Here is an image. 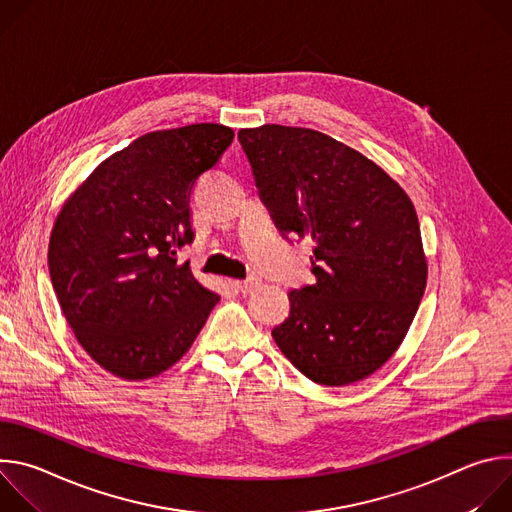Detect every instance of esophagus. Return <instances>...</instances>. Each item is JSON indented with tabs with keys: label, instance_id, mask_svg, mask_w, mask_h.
<instances>
[{
	"label": "esophagus",
	"instance_id": "obj_1",
	"mask_svg": "<svg viewBox=\"0 0 512 512\" xmlns=\"http://www.w3.org/2000/svg\"><path fill=\"white\" fill-rule=\"evenodd\" d=\"M259 283H261V279H259V277H255V275H249L247 279H243V281H237V287H239L241 294H251L253 289H257V287H259Z\"/></svg>",
	"mask_w": 512,
	"mask_h": 512
}]
</instances>
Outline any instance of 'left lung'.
Segmentation results:
<instances>
[{"instance_id": "1", "label": "left lung", "mask_w": 512, "mask_h": 512, "mask_svg": "<svg viewBox=\"0 0 512 512\" xmlns=\"http://www.w3.org/2000/svg\"><path fill=\"white\" fill-rule=\"evenodd\" d=\"M259 196L287 239H312L316 281L289 294L271 330L294 367L326 387L373 375L391 358L425 291L413 202L377 164L314 129L239 131Z\"/></svg>"}]
</instances>
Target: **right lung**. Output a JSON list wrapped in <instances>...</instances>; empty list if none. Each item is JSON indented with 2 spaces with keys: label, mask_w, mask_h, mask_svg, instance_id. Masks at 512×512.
Here are the masks:
<instances>
[{
  "label": "right lung",
  "mask_w": 512,
  "mask_h": 512,
  "mask_svg": "<svg viewBox=\"0 0 512 512\" xmlns=\"http://www.w3.org/2000/svg\"><path fill=\"white\" fill-rule=\"evenodd\" d=\"M233 137L216 123L145 133L101 162L56 218V298L81 346L115 377L170 369L221 300L178 253L194 241L192 188Z\"/></svg>",
  "instance_id": "1"
}]
</instances>
